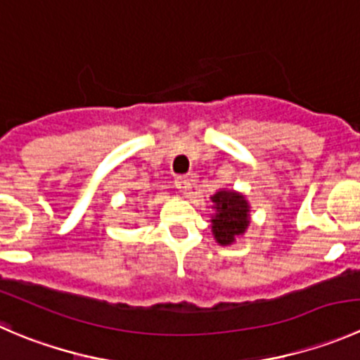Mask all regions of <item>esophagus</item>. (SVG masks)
I'll list each match as a JSON object with an SVG mask.
<instances>
[{
    "instance_id": "1",
    "label": "esophagus",
    "mask_w": 360,
    "mask_h": 360,
    "mask_svg": "<svg viewBox=\"0 0 360 360\" xmlns=\"http://www.w3.org/2000/svg\"><path fill=\"white\" fill-rule=\"evenodd\" d=\"M174 184H176V188L181 191V193H188L191 188V183L190 179H188V176H177L176 181H174Z\"/></svg>"
}]
</instances>
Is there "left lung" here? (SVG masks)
Returning <instances> with one entry per match:
<instances>
[{"mask_svg":"<svg viewBox=\"0 0 360 360\" xmlns=\"http://www.w3.org/2000/svg\"><path fill=\"white\" fill-rule=\"evenodd\" d=\"M216 216L212 218V233L221 246L232 244L237 236L248 229V202L236 191H218L212 197Z\"/></svg>","mask_w":360,"mask_h":360,"instance_id":"obj_1","label":"left lung"}]
</instances>
